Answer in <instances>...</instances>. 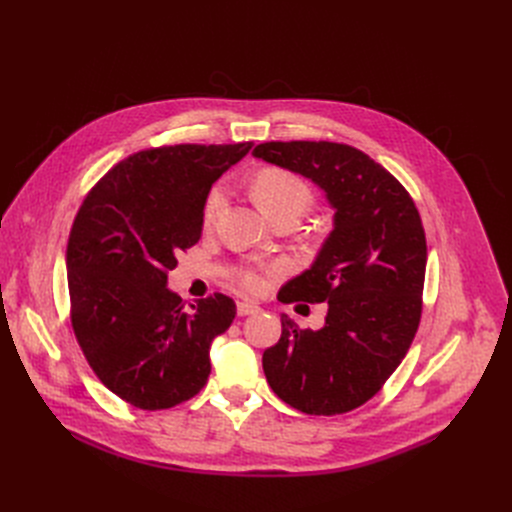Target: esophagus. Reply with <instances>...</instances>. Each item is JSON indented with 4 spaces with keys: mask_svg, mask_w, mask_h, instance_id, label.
I'll return each instance as SVG.
<instances>
[{
    "mask_svg": "<svg viewBox=\"0 0 512 512\" xmlns=\"http://www.w3.org/2000/svg\"><path fill=\"white\" fill-rule=\"evenodd\" d=\"M260 312V306L254 302H237V314L239 316H248V314H256Z\"/></svg>",
    "mask_w": 512,
    "mask_h": 512,
    "instance_id": "obj_1",
    "label": "esophagus"
}]
</instances>
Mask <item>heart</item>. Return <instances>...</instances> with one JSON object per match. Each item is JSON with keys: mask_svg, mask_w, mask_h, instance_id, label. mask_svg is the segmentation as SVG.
Instances as JSON below:
<instances>
[{"mask_svg": "<svg viewBox=\"0 0 512 512\" xmlns=\"http://www.w3.org/2000/svg\"><path fill=\"white\" fill-rule=\"evenodd\" d=\"M252 193L254 200L258 204V208L266 214V218H273L275 214L289 210V208H298L304 210L308 200H310V189L306 187V183L296 177L289 170H281V168H266L262 173H258V177L254 179L252 185ZM227 200V189L225 185H214L208 193V198L204 202V221L210 223L212 218L218 214L225 206ZM237 281L246 287V289H260L262 287V275L252 271V269H241L237 273Z\"/></svg>", "mask_w": 512, "mask_h": 512, "instance_id": "b5f03b06", "label": "heart"}]
</instances>
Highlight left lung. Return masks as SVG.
I'll list each match as a JSON object with an SVG mask.
<instances>
[{"label": "left lung", "mask_w": 512, "mask_h": 512, "mask_svg": "<svg viewBox=\"0 0 512 512\" xmlns=\"http://www.w3.org/2000/svg\"><path fill=\"white\" fill-rule=\"evenodd\" d=\"M325 191L333 231L281 302H327L321 329L281 314L264 350L273 392L306 415H342L371 400L406 356L421 321L427 243L419 210L371 156L331 141H271L252 152Z\"/></svg>", "instance_id": "obj_1"}]
</instances>
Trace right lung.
<instances>
[{"mask_svg": "<svg viewBox=\"0 0 512 512\" xmlns=\"http://www.w3.org/2000/svg\"><path fill=\"white\" fill-rule=\"evenodd\" d=\"M252 145L137 152L108 170L72 223V329L97 379L137 408H173L208 381L210 346L231 327L235 302L214 294L185 308L168 271L200 241L212 183Z\"/></svg>", "mask_w": 512, "mask_h": 512, "instance_id": "add662e5", "label": "right lung"}]
</instances>
